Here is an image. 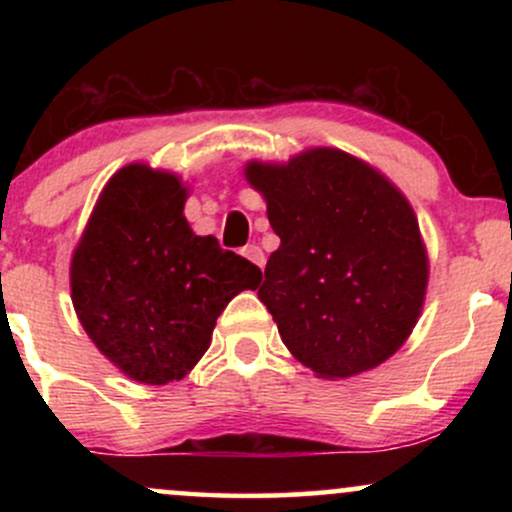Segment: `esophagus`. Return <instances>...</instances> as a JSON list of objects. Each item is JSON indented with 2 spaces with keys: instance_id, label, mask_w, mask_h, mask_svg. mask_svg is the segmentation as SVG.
<instances>
[{
  "instance_id": "1",
  "label": "esophagus",
  "mask_w": 512,
  "mask_h": 512,
  "mask_svg": "<svg viewBox=\"0 0 512 512\" xmlns=\"http://www.w3.org/2000/svg\"><path fill=\"white\" fill-rule=\"evenodd\" d=\"M243 257H248V260L252 264H257V267H260V269L264 267V252H262L260 245H245Z\"/></svg>"
}]
</instances>
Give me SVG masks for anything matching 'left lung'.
Returning <instances> with one entry per match:
<instances>
[{
  "label": "left lung",
  "instance_id": "obj_1",
  "mask_svg": "<svg viewBox=\"0 0 512 512\" xmlns=\"http://www.w3.org/2000/svg\"><path fill=\"white\" fill-rule=\"evenodd\" d=\"M281 238L257 291L281 342L317 378L378 368L409 339L428 286V252L402 190L332 146L286 163L248 161Z\"/></svg>",
  "mask_w": 512,
  "mask_h": 512
}]
</instances>
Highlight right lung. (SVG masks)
<instances>
[{"mask_svg":"<svg viewBox=\"0 0 512 512\" xmlns=\"http://www.w3.org/2000/svg\"><path fill=\"white\" fill-rule=\"evenodd\" d=\"M187 197L190 187L170 170L120 168L69 264L81 327L120 373L144 385L185 378L228 301L262 281L255 264L192 231Z\"/></svg>","mask_w":512,"mask_h":512,"instance_id":"add662e5","label":"right lung"}]
</instances>
